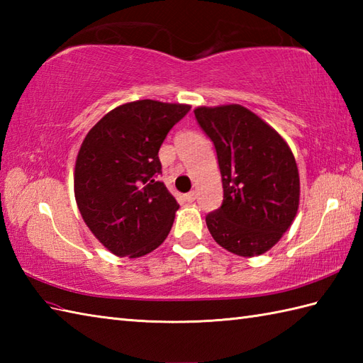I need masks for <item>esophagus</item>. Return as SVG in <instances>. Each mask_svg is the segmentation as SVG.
<instances>
[{
    "label": "esophagus",
    "mask_w": 363,
    "mask_h": 363,
    "mask_svg": "<svg viewBox=\"0 0 363 363\" xmlns=\"http://www.w3.org/2000/svg\"><path fill=\"white\" fill-rule=\"evenodd\" d=\"M186 199L189 203H194L195 199H196V191L195 190H191V191H189V194L186 195Z\"/></svg>",
    "instance_id": "obj_1"
}]
</instances>
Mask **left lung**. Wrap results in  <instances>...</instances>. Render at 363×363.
Returning a JSON list of instances; mask_svg holds the SVG:
<instances>
[{"instance_id":"8db88e82","label":"left lung","mask_w":363,"mask_h":363,"mask_svg":"<svg viewBox=\"0 0 363 363\" xmlns=\"http://www.w3.org/2000/svg\"><path fill=\"white\" fill-rule=\"evenodd\" d=\"M215 145L223 204L206 215L213 240L237 256L252 257L279 242L296 217L299 174L287 142L240 104L195 109Z\"/></svg>"}]
</instances>
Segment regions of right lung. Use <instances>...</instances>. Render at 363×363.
<instances>
[{
    "instance_id": "1",
    "label": "right lung",
    "mask_w": 363,
    "mask_h": 363,
    "mask_svg": "<svg viewBox=\"0 0 363 363\" xmlns=\"http://www.w3.org/2000/svg\"><path fill=\"white\" fill-rule=\"evenodd\" d=\"M189 104L140 99L115 107L89 130L74 167L84 221L107 250L142 257L165 240L179 204L157 181L160 145Z\"/></svg>"
}]
</instances>
